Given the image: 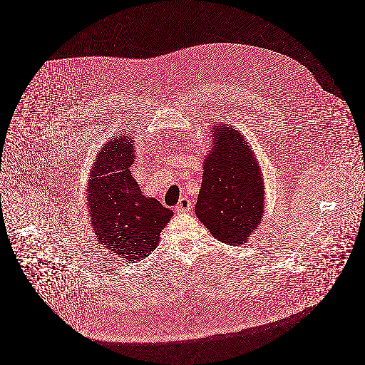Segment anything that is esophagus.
Returning a JSON list of instances; mask_svg holds the SVG:
<instances>
[{
  "label": "esophagus",
  "mask_w": 365,
  "mask_h": 365,
  "mask_svg": "<svg viewBox=\"0 0 365 365\" xmlns=\"http://www.w3.org/2000/svg\"><path fill=\"white\" fill-rule=\"evenodd\" d=\"M190 207H191V200L187 198H182L179 200L175 210H177L178 214H183V212H188Z\"/></svg>",
  "instance_id": "esophagus-1"
}]
</instances>
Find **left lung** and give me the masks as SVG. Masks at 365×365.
<instances>
[{"label": "left lung", "mask_w": 365, "mask_h": 365, "mask_svg": "<svg viewBox=\"0 0 365 365\" xmlns=\"http://www.w3.org/2000/svg\"><path fill=\"white\" fill-rule=\"evenodd\" d=\"M195 214L214 238L247 242L264 214V182L250 145L238 130L214 125Z\"/></svg>", "instance_id": "obj_1"}]
</instances>
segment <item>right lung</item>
<instances>
[{"instance_id":"add662e5","label":"right lung","mask_w":365,"mask_h":365,"mask_svg":"<svg viewBox=\"0 0 365 365\" xmlns=\"http://www.w3.org/2000/svg\"><path fill=\"white\" fill-rule=\"evenodd\" d=\"M131 135L116 136L100 150L87 191L98 240L125 261H139L154 252L174 212L159 200L144 197L131 175Z\"/></svg>"}]
</instances>
